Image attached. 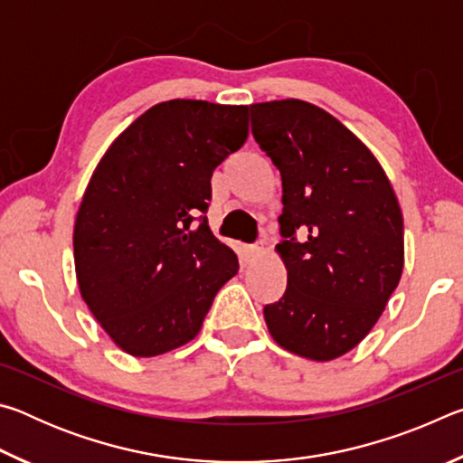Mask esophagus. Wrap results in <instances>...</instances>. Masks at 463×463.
<instances>
[{
  "instance_id": "esophagus-1",
  "label": "esophagus",
  "mask_w": 463,
  "mask_h": 463,
  "mask_svg": "<svg viewBox=\"0 0 463 463\" xmlns=\"http://www.w3.org/2000/svg\"><path fill=\"white\" fill-rule=\"evenodd\" d=\"M263 253H265L263 245H250V247H245V257H247L249 261L257 260V257H261Z\"/></svg>"
}]
</instances>
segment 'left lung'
<instances>
[{"mask_svg":"<svg viewBox=\"0 0 463 463\" xmlns=\"http://www.w3.org/2000/svg\"><path fill=\"white\" fill-rule=\"evenodd\" d=\"M249 109L284 203L276 253L288 286L265 325L289 354L331 362L365 339L401 281V203L370 148L323 108L289 98Z\"/></svg>","mask_w":463,"mask_h":463,"instance_id":"1","label":"left lung"}]
</instances>
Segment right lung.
<instances>
[{
  "mask_svg": "<svg viewBox=\"0 0 463 463\" xmlns=\"http://www.w3.org/2000/svg\"><path fill=\"white\" fill-rule=\"evenodd\" d=\"M247 137L249 106L169 99L124 128L93 169L73 226L77 286L128 355L190 343L237 276V255L202 214L213 171Z\"/></svg>",
  "mask_w": 463,
  "mask_h": 463,
  "instance_id": "obj_1",
  "label": "right lung"
}]
</instances>
